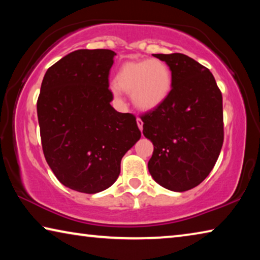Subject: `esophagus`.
Here are the masks:
<instances>
[{"label": "esophagus", "instance_id": "1", "mask_svg": "<svg viewBox=\"0 0 260 260\" xmlns=\"http://www.w3.org/2000/svg\"><path fill=\"white\" fill-rule=\"evenodd\" d=\"M136 122H138V126H139L140 131L142 132V129H143V121H142V119H140V118H138V119H136Z\"/></svg>", "mask_w": 260, "mask_h": 260}]
</instances>
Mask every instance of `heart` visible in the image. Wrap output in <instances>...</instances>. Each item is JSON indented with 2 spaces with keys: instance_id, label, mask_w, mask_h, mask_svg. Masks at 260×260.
<instances>
[{
  "instance_id": "1",
  "label": "heart",
  "mask_w": 260,
  "mask_h": 260,
  "mask_svg": "<svg viewBox=\"0 0 260 260\" xmlns=\"http://www.w3.org/2000/svg\"><path fill=\"white\" fill-rule=\"evenodd\" d=\"M114 82V95H119V89L126 91L132 94L135 107L151 110L164 102L170 94L172 76L164 61L143 59L122 64Z\"/></svg>"
}]
</instances>
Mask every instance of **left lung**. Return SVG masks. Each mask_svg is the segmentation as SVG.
Segmentation results:
<instances>
[{"label":"left lung","mask_w":260,"mask_h":260,"mask_svg":"<svg viewBox=\"0 0 260 260\" xmlns=\"http://www.w3.org/2000/svg\"><path fill=\"white\" fill-rule=\"evenodd\" d=\"M172 72L170 94L141 116L153 144L151 177L172 191L199 186L217 161L223 143L222 95L213 74L183 54L153 55Z\"/></svg>","instance_id":"1"}]
</instances>
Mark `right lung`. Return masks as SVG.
Here are the masks:
<instances>
[{"label":"right lung","instance_id":"right-lung-1","mask_svg":"<svg viewBox=\"0 0 260 260\" xmlns=\"http://www.w3.org/2000/svg\"><path fill=\"white\" fill-rule=\"evenodd\" d=\"M116 52L80 49L47 70L37 110L42 150L59 182L95 193L119 177L121 158L141 138L136 118L110 102Z\"/></svg>","mask_w":260,"mask_h":260}]
</instances>
